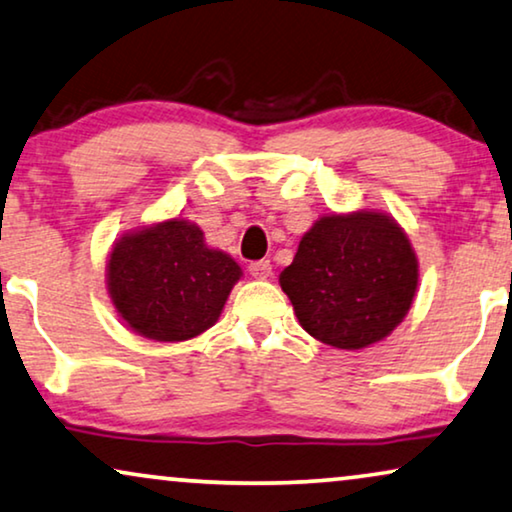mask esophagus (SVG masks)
<instances>
[{
	"instance_id": "1",
	"label": "esophagus",
	"mask_w": 512,
	"mask_h": 512,
	"mask_svg": "<svg viewBox=\"0 0 512 512\" xmlns=\"http://www.w3.org/2000/svg\"><path fill=\"white\" fill-rule=\"evenodd\" d=\"M249 275L254 279H268L272 275L270 261H254L249 263Z\"/></svg>"
}]
</instances>
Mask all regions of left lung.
Returning <instances> with one entry per match:
<instances>
[{"label":"left lung","mask_w":512,"mask_h":512,"mask_svg":"<svg viewBox=\"0 0 512 512\" xmlns=\"http://www.w3.org/2000/svg\"><path fill=\"white\" fill-rule=\"evenodd\" d=\"M417 277L415 251L398 223L363 209L314 223L279 284L312 338L361 349L401 324Z\"/></svg>","instance_id":"1"}]
</instances>
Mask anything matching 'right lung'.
Here are the masks:
<instances>
[{
  "label": "right lung",
  "mask_w": 512,
  "mask_h": 512,
  "mask_svg": "<svg viewBox=\"0 0 512 512\" xmlns=\"http://www.w3.org/2000/svg\"><path fill=\"white\" fill-rule=\"evenodd\" d=\"M240 275V265L209 249L202 230L184 219L121 237L107 265L118 314L158 342L188 340L214 326Z\"/></svg>",
  "instance_id": "right-lung-1"
}]
</instances>
